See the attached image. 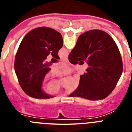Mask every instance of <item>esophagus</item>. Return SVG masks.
I'll return each instance as SVG.
<instances>
[{
    "instance_id": "34e87169",
    "label": "esophagus",
    "mask_w": 132,
    "mask_h": 132,
    "mask_svg": "<svg viewBox=\"0 0 132 132\" xmlns=\"http://www.w3.org/2000/svg\"><path fill=\"white\" fill-rule=\"evenodd\" d=\"M63 61H65V62H66V63H68L69 62V59L67 57L65 58V59H63Z\"/></svg>"
}]
</instances>
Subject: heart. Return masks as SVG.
<instances>
[{
    "label": "heart",
    "instance_id": "b5f03b06",
    "mask_svg": "<svg viewBox=\"0 0 132 132\" xmlns=\"http://www.w3.org/2000/svg\"><path fill=\"white\" fill-rule=\"evenodd\" d=\"M59 71L62 72V73H65V74H67V73H70V69L67 66L63 65V66H62V67H61ZM79 80H75L74 82V83H73V87H72V90H74L76 89L78 87V86H79ZM47 91L52 94H59V93H60L61 92V88L60 87V85H59L57 82H56V81H52V82H50V83L47 85Z\"/></svg>",
    "mask_w": 132,
    "mask_h": 132
}]
</instances>
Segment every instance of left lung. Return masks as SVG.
<instances>
[{
	"label": "left lung",
	"instance_id": "obj_1",
	"mask_svg": "<svg viewBox=\"0 0 132 132\" xmlns=\"http://www.w3.org/2000/svg\"><path fill=\"white\" fill-rule=\"evenodd\" d=\"M60 33L47 27L37 28L27 34L20 44L14 61V69L21 88L31 97L53 98L42 89L45 76L51 69L45 59L51 53L59 59L58 52L63 47Z\"/></svg>",
	"mask_w": 132,
	"mask_h": 132
}]
</instances>
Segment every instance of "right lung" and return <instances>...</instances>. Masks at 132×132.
<instances>
[{"label":"right lung","mask_w":132,"mask_h":132,"mask_svg":"<svg viewBox=\"0 0 132 132\" xmlns=\"http://www.w3.org/2000/svg\"><path fill=\"white\" fill-rule=\"evenodd\" d=\"M85 59L89 67L80 75L77 88L69 96L91 101L105 98L116 87L123 70L117 45L105 31H86L79 36L69 55V62L74 65Z\"/></svg>","instance_id":"1"}]
</instances>
